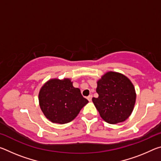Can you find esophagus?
<instances>
[{
    "label": "esophagus",
    "instance_id": "1",
    "mask_svg": "<svg viewBox=\"0 0 161 161\" xmlns=\"http://www.w3.org/2000/svg\"><path fill=\"white\" fill-rule=\"evenodd\" d=\"M92 99V95H89V96L87 97V99H88L89 102H91Z\"/></svg>",
    "mask_w": 161,
    "mask_h": 161
}]
</instances>
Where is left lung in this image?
Returning <instances> with one entry per match:
<instances>
[{
    "mask_svg": "<svg viewBox=\"0 0 161 161\" xmlns=\"http://www.w3.org/2000/svg\"><path fill=\"white\" fill-rule=\"evenodd\" d=\"M97 98H92L100 116L116 124L129 118L134 107L136 94L131 81L119 72H108L97 81Z\"/></svg>",
    "mask_w": 161,
    "mask_h": 161,
    "instance_id": "left-lung-1",
    "label": "left lung"
}]
</instances>
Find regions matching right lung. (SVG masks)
I'll use <instances>...</instances> for the list:
<instances>
[{
  "label": "right lung",
  "mask_w": 161,
  "mask_h": 161,
  "mask_svg": "<svg viewBox=\"0 0 161 161\" xmlns=\"http://www.w3.org/2000/svg\"><path fill=\"white\" fill-rule=\"evenodd\" d=\"M39 103L46 118L53 123L64 124L76 118L88 103L80 89L73 86L70 79H53L42 86Z\"/></svg>",
  "instance_id": "right-lung-1"
}]
</instances>
